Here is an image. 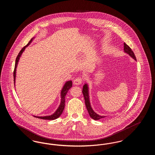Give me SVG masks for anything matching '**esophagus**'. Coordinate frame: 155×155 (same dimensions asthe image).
Here are the masks:
<instances>
[{
  "instance_id": "1",
  "label": "esophagus",
  "mask_w": 155,
  "mask_h": 155,
  "mask_svg": "<svg viewBox=\"0 0 155 155\" xmlns=\"http://www.w3.org/2000/svg\"><path fill=\"white\" fill-rule=\"evenodd\" d=\"M82 78L81 77H78L77 78H75L74 80V84L75 85H81L82 82Z\"/></svg>"
}]
</instances>
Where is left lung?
I'll use <instances>...</instances> for the list:
<instances>
[{
  "label": "left lung",
  "instance_id": "obj_1",
  "mask_svg": "<svg viewBox=\"0 0 155 155\" xmlns=\"http://www.w3.org/2000/svg\"><path fill=\"white\" fill-rule=\"evenodd\" d=\"M124 52L128 54L132 58L134 59L135 60H137L136 57L133 51L131 50V49L130 48V46L126 44L125 43H124ZM82 93H83V95L84 97V99H85V106L87 107V109L88 110L89 114L91 116V117L93 118L95 120H98L99 119L104 118L106 116H100L97 114H96V113L93 110L91 106V103L89 101V90L88 85L87 84H85L84 86H83V88H82Z\"/></svg>",
  "mask_w": 155,
  "mask_h": 155
}]
</instances>
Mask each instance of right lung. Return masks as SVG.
I'll return each mask as SVG.
<instances>
[{
    "mask_svg": "<svg viewBox=\"0 0 155 155\" xmlns=\"http://www.w3.org/2000/svg\"><path fill=\"white\" fill-rule=\"evenodd\" d=\"M34 38H32L30 40V42H28V44L26 46H25L24 47L22 48V49L20 51V52H19L18 54L17 55V57L15 60V70H14V73H13V77H14V84L15 85V76H16V68L17 67V64L19 61L20 58L21 57V54H22V52L24 51L26 47H27L31 43V42L32 41V40L34 39ZM72 81H67L65 83V84L64 85L63 88L61 89V102H60V104L59 105V107L58 108V109L51 116H43V117H39V116H34L35 117H37L38 118H41V119H44V120H55L56 118H58L60 115L61 114V113H63V110L64 109V106H65V97L67 93L68 92V91L72 87Z\"/></svg>",
    "mask_w": 155,
    "mask_h": 155,
    "instance_id": "1",
    "label": "right lung"
}]
</instances>
